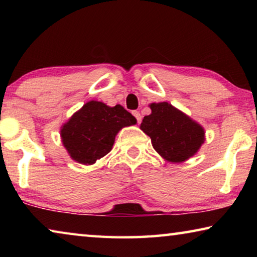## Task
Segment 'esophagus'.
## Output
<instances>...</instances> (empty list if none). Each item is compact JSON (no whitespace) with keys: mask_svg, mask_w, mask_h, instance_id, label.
<instances>
[{"mask_svg":"<svg viewBox=\"0 0 257 257\" xmlns=\"http://www.w3.org/2000/svg\"><path fill=\"white\" fill-rule=\"evenodd\" d=\"M133 115L135 116V118H136V120H137V123H141V121H142V115H141V113H139L138 111H134V112H133Z\"/></svg>","mask_w":257,"mask_h":257,"instance_id":"34e87169","label":"esophagus"}]
</instances>
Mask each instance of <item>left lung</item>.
I'll return each mask as SVG.
<instances>
[{
  "instance_id": "1",
  "label": "left lung",
  "mask_w": 257,
  "mask_h": 257,
  "mask_svg": "<svg viewBox=\"0 0 257 257\" xmlns=\"http://www.w3.org/2000/svg\"><path fill=\"white\" fill-rule=\"evenodd\" d=\"M151 110L141 129L161 156L177 163L196 153L205 139L201 125L167 102L151 104Z\"/></svg>"
}]
</instances>
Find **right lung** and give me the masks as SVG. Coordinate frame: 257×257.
I'll list each match as a JSON object with an SVG mask.
<instances>
[{"instance_id": "1", "label": "right lung", "mask_w": 257, "mask_h": 257, "mask_svg": "<svg viewBox=\"0 0 257 257\" xmlns=\"http://www.w3.org/2000/svg\"><path fill=\"white\" fill-rule=\"evenodd\" d=\"M137 121L121 105L110 107L90 101L61 129L63 145L71 158L81 164H93L111 151L115 135Z\"/></svg>"}]
</instances>
